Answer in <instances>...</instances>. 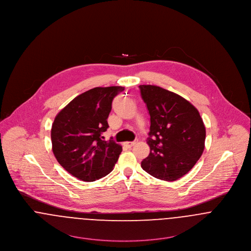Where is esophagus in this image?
I'll return each instance as SVG.
<instances>
[{"instance_id": "34e87169", "label": "esophagus", "mask_w": 251, "mask_h": 251, "mask_svg": "<svg viewBox=\"0 0 251 251\" xmlns=\"http://www.w3.org/2000/svg\"><path fill=\"white\" fill-rule=\"evenodd\" d=\"M135 144H136V142H126V143H124V145H125L126 148H131V147H133Z\"/></svg>"}]
</instances>
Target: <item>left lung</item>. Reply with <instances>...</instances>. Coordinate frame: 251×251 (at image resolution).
Instances as JSON below:
<instances>
[{
    "label": "left lung",
    "mask_w": 251,
    "mask_h": 251,
    "mask_svg": "<svg viewBox=\"0 0 251 251\" xmlns=\"http://www.w3.org/2000/svg\"><path fill=\"white\" fill-rule=\"evenodd\" d=\"M151 116V151L141 166L151 176L175 181L186 175L204 151L205 126L199 110L181 96L155 85H140Z\"/></svg>",
    "instance_id": "1"
}]
</instances>
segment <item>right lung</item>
Listing matches in <instances>:
<instances>
[{"mask_svg": "<svg viewBox=\"0 0 251 251\" xmlns=\"http://www.w3.org/2000/svg\"><path fill=\"white\" fill-rule=\"evenodd\" d=\"M124 90L122 86L93 88L75 97L54 118L52 152L77 179L92 182L113 170L122 146L102 140V134L109 127L107 118L113 99Z\"/></svg>", "mask_w": 251, "mask_h": 251, "instance_id": "obj_1", "label": "right lung"}]
</instances>
